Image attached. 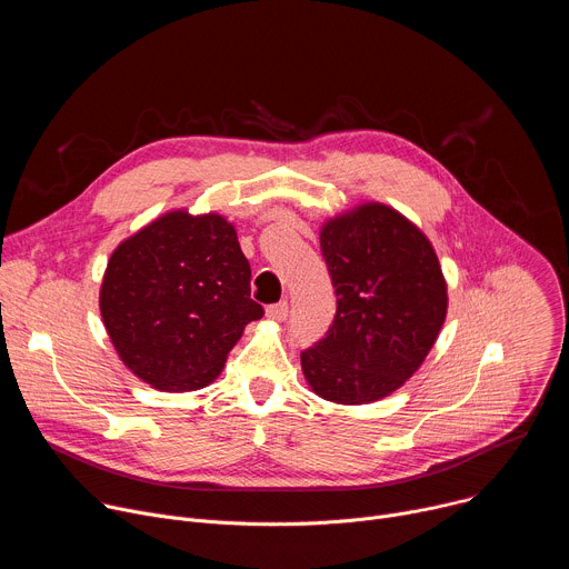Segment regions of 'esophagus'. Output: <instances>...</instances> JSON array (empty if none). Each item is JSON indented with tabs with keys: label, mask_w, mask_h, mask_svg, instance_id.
I'll use <instances>...</instances> for the list:
<instances>
[{
	"label": "esophagus",
	"mask_w": 569,
	"mask_h": 569,
	"mask_svg": "<svg viewBox=\"0 0 569 569\" xmlns=\"http://www.w3.org/2000/svg\"><path fill=\"white\" fill-rule=\"evenodd\" d=\"M288 301H279V303H272V306H268L266 308V315L270 317V319H274V321H283L286 317H288Z\"/></svg>",
	"instance_id": "esophagus-1"
}]
</instances>
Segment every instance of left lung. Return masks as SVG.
<instances>
[{
	"label": "left lung",
	"instance_id": "1",
	"mask_svg": "<svg viewBox=\"0 0 569 569\" xmlns=\"http://www.w3.org/2000/svg\"><path fill=\"white\" fill-rule=\"evenodd\" d=\"M319 246L338 310L327 338L301 351L303 376L331 402L380 400L423 365L446 321L437 252L415 222L380 202L323 222Z\"/></svg>",
	"mask_w": 569,
	"mask_h": 569
}]
</instances>
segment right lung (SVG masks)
Masks as SVG:
<instances>
[{
    "label": "right lung",
    "instance_id": "right-lung-1",
    "mask_svg": "<svg viewBox=\"0 0 569 569\" xmlns=\"http://www.w3.org/2000/svg\"><path fill=\"white\" fill-rule=\"evenodd\" d=\"M252 270L218 213L159 216L112 252L99 295L121 362L161 391H196L218 378L250 321Z\"/></svg>",
    "mask_w": 569,
    "mask_h": 569
}]
</instances>
